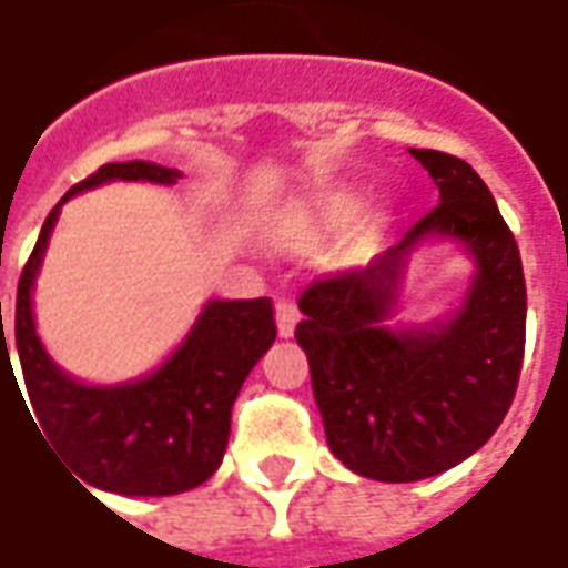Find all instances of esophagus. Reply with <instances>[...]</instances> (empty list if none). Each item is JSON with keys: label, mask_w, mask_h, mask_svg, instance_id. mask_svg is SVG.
Segmentation results:
<instances>
[{"label": "esophagus", "mask_w": 568, "mask_h": 568, "mask_svg": "<svg viewBox=\"0 0 568 568\" xmlns=\"http://www.w3.org/2000/svg\"><path fill=\"white\" fill-rule=\"evenodd\" d=\"M297 320H301V313H297L295 301H292V297H280V301H276V328H280L283 338H292Z\"/></svg>", "instance_id": "34e87169"}]
</instances>
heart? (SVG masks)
Here are the masks:
<instances>
[{
  "label": "heart",
  "instance_id": "obj_1",
  "mask_svg": "<svg viewBox=\"0 0 568 568\" xmlns=\"http://www.w3.org/2000/svg\"><path fill=\"white\" fill-rule=\"evenodd\" d=\"M356 205H359V200L353 196L351 190H328V193H323L320 200L313 202L311 217L325 224V227H338L344 221H351Z\"/></svg>",
  "mask_w": 568,
  "mask_h": 568
}]
</instances>
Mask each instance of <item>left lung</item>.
Instances as JSON below:
<instances>
[{
    "label": "left lung",
    "instance_id": "left-lung-1",
    "mask_svg": "<svg viewBox=\"0 0 568 568\" xmlns=\"http://www.w3.org/2000/svg\"><path fill=\"white\" fill-rule=\"evenodd\" d=\"M439 187V205L359 271L313 280L297 307L328 449L353 474L415 483L486 446L517 394L526 347V280L514 233L470 165L408 150ZM430 235L478 261L463 311L430 326H390L407 255Z\"/></svg>",
    "mask_w": 568,
    "mask_h": 568
}]
</instances>
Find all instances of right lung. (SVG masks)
I'll return each instance as SVG.
<instances>
[{"instance_id": "1", "label": "right lung", "mask_w": 568, "mask_h": 568, "mask_svg": "<svg viewBox=\"0 0 568 568\" xmlns=\"http://www.w3.org/2000/svg\"><path fill=\"white\" fill-rule=\"evenodd\" d=\"M178 178V169L144 160L101 165L51 209L18 283L14 344L33 406L30 422L39 420L36 430L42 427V439L61 452L82 483L101 491L178 495L212 477L227 449L236 394L276 338L271 297L209 301L184 344L146 378L91 387L51 363L36 335L33 283L63 202L106 181L174 184ZM2 366L8 381L18 384L0 304V378Z\"/></svg>"}]
</instances>
